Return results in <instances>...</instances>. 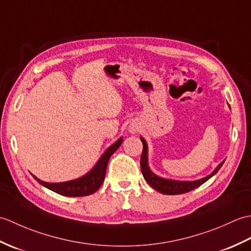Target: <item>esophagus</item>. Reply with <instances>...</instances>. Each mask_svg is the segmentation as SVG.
<instances>
[{
    "label": "esophagus",
    "mask_w": 251,
    "mask_h": 251,
    "mask_svg": "<svg viewBox=\"0 0 251 251\" xmlns=\"http://www.w3.org/2000/svg\"><path fill=\"white\" fill-rule=\"evenodd\" d=\"M138 130H139V128H138L137 126H135V125L129 126V131L131 132V134H135V132H137Z\"/></svg>",
    "instance_id": "1"
}]
</instances>
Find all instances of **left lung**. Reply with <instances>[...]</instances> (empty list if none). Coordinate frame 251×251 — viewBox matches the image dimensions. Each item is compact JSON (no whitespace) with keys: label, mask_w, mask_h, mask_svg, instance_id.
<instances>
[{"label":"left lung","mask_w":251,"mask_h":251,"mask_svg":"<svg viewBox=\"0 0 251 251\" xmlns=\"http://www.w3.org/2000/svg\"><path fill=\"white\" fill-rule=\"evenodd\" d=\"M140 140L142 141L143 145V150L140 158V167L143 177H145L147 182L150 184L154 190L161 192L162 194H167V195H177V194H183L186 192H190L196 188H199L200 185L205 183L208 179H210L212 176L218 173V170L221 168V166L225 163L223 161L218 165V167L212 172L209 176H207L205 178H201L196 181H176V180H169V179H164L158 177V176L154 175L151 169L149 168L148 165V145L146 140L140 137Z\"/></svg>","instance_id":"8db88e82"}]
</instances>
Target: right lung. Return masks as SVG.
<instances>
[{"label":"right lung","mask_w":251,"mask_h":251,"mask_svg":"<svg viewBox=\"0 0 251 251\" xmlns=\"http://www.w3.org/2000/svg\"><path fill=\"white\" fill-rule=\"evenodd\" d=\"M123 142V138H120L115 143H113L109 149H106V151L102 154V156L100 157L97 164L95 165V167L90 170L88 174H86L83 177L67 181V182H59V183H50L44 182L36 177H33L40 184L44 185L45 188L50 189L51 191L56 192V193L65 196H71V197H79V196H86L95 193L97 191L102 182L104 181L105 177V170L106 166H108V162L117 149L120 148Z\"/></svg>","instance_id":"add662e5"}]
</instances>
